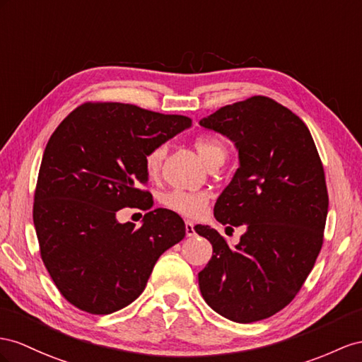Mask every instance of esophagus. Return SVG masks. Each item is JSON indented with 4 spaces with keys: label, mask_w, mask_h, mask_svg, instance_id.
Wrapping results in <instances>:
<instances>
[{
    "label": "esophagus",
    "mask_w": 362,
    "mask_h": 362,
    "mask_svg": "<svg viewBox=\"0 0 362 362\" xmlns=\"http://www.w3.org/2000/svg\"><path fill=\"white\" fill-rule=\"evenodd\" d=\"M185 233H187L188 237H194L196 235V229H194V223L189 220L185 221Z\"/></svg>",
    "instance_id": "esophagus-1"
}]
</instances>
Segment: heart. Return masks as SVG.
Segmentation results:
<instances>
[{
    "label": "heart",
    "instance_id": "obj_1",
    "mask_svg": "<svg viewBox=\"0 0 362 362\" xmlns=\"http://www.w3.org/2000/svg\"><path fill=\"white\" fill-rule=\"evenodd\" d=\"M194 148L209 168L220 166L228 157V145L214 134H199L194 139ZM166 156V145L159 144L146 151L144 165L145 171L150 177H157L160 173L163 159ZM160 203L173 212H177L185 217H199L205 212L209 203V194L205 191H185V189H171L165 192Z\"/></svg>",
    "mask_w": 362,
    "mask_h": 362
}]
</instances>
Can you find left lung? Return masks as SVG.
<instances>
[{
    "label": "left lung",
    "instance_id": "left-lung-1",
    "mask_svg": "<svg viewBox=\"0 0 362 362\" xmlns=\"http://www.w3.org/2000/svg\"><path fill=\"white\" fill-rule=\"evenodd\" d=\"M200 125L235 142L240 168L214 216L246 226L235 247L216 229L194 226L212 245L200 292L230 321L269 318L300 292L321 251L329 194L318 150L303 120L266 96L221 107Z\"/></svg>",
    "mask_w": 362,
    "mask_h": 362
}]
</instances>
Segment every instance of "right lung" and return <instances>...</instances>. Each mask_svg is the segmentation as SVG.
<instances>
[{
  "instance_id": "1",
  "label": "right lung",
  "mask_w": 362,
  "mask_h": 362,
  "mask_svg": "<svg viewBox=\"0 0 362 362\" xmlns=\"http://www.w3.org/2000/svg\"><path fill=\"white\" fill-rule=\"evenodd\" d=\"M192 120L120 102H86L45 146L33 202L41 258L75 308L108 315L145 289L159 257L185 237L179 214L148 211L144 223H119L124 208L150 209L144 159Z\"/></svg>"
}]
</instances>
